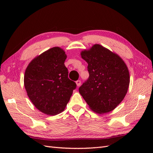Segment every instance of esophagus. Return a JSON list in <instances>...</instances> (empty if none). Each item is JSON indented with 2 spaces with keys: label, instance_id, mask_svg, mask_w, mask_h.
I'll use <instances>...</instances> for the list:
<instances>
[{
  "label": "esophagus",
  "instance_id": "esophagus-1",
  "mask_svg": "<svg viewBox=\"0 0 153 153\" xmlns=\"http://www.w3.org/2000/svg\"><path fill=\"white\" fill-rule=\"evenodd\" d=\"M76 84L77 87H79L81 85V81L80 80H77L76 82Z\"/></svg>",
  "mask_w": 153,
  "mask_h": 153
}]
</instances>
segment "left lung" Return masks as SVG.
<instances>
[{
	"label": "left lung",
	"mask_w": 153,
	"mask_h": 153,
	"mask_svg": "<svg viewBox=\"0 0 153 153\" xmlns=\"http://www.w3.org/2000/svg\"><path fill=\"white\" fill-rule=\"evenodd\" d=\"M88 64L89 77L79 88L91 110L100 114L111 112L126 96L130 81L123 59L108 48L95 44L80 52Z\"/></svg>",
	"instance_id": "left-lung-1"
}]
</instances>
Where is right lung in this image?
I'll list each match as a JSON object with an SVG mask.
<instances>
[{
    "mask_svg": "<svg viewBox=\"0 0 153 153\" xmlns=\"http://www.w3.org/2000/svg\"><path fill=\"white\" fill-rule=\"evenodd\" d=\"M66 58L62 48L53 47L32 59L25 69L24 81L27 95L45 114L62 112L76 88L75 82L68 78L64 65Z\"/></svg>",
    "mask_w": 153,
    "mask_h": 153,
    "instance_id": "1",
    "label": "right lung"
}]
</instances>
